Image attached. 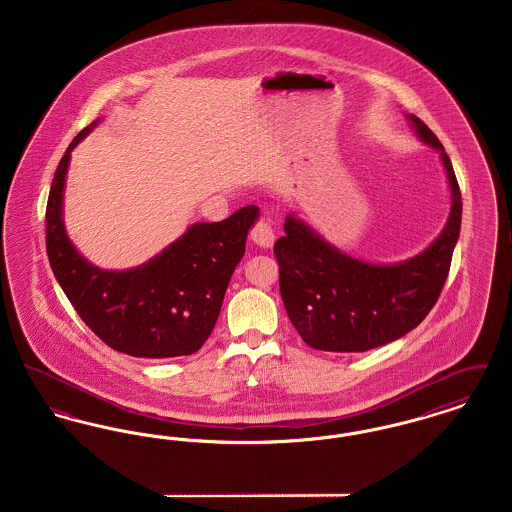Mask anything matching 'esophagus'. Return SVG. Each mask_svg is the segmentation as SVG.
Segmentation results:
<instances>
[{
  "label": "esophagus",
  "instance_id": "obj_1",
  "mask_svg": "<svg viewBox=\"0 0 512 512\" xmlns=\"http://www.w3.org/2000/svg\"><path fill=\"white\" fill-rule=\"evenodd\" d=\"M251 240L259 247H272L274 245L276 236H274V230H272L268 220L261 219L255 222V226L251 228Z\"/></svg>",
  "mask_w": 512,
  "mask_h": 512
}]
</instances>
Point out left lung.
<instances>
[{
    "mask_svg": "<svg viewBox=\"0 0 512 512\" xmlns=\"http://www.w3.org/2000/svg\"><path fill=\"white\" fill-rule=\"evenodd\" d=\"M422 142L438 149L451 188V213L438 240L405 263L372 265L341 253L293 215L274 255L288 317L307 345L357 353L399 340L438 301L461 232L463 199L451 159L438 136L407 115Z\"/></svg>",
    "mask_w": 512,
    "mask_h": 512,
    "instance_id": "1",
    "label": "left lung"
}]
</instances>
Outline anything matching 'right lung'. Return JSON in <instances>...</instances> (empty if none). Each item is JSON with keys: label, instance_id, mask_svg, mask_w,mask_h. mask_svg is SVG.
Segmentation results:
<instances>
[{"label": "right lung", "instance_id": "right-lung-1", "mask_svg": "<svg viewBox=\"0 0 512 512\" xmlns=\"http://www.w3.org/2000/svg\"><path fill=\"white\" fill-rule=\"evenodd\" d=\"M96 124L67 147L51 182L46 209L51 270L78 317L111 349L144 359L192 355L215 328L259 209L247 205L220 222H195L142 267L115 272L90 265L65 232L61 205L71 151Z\"/></svg>", "mask_w": 512, "mask_h": 512}]
</instances>
